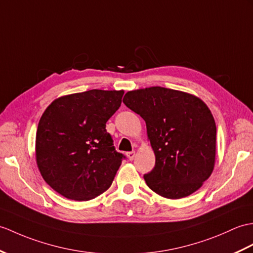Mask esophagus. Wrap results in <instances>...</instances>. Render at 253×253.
<instances>
[{"mask_svg":"<svg viewBox=\"0 0 253 253\" xmlns=\"http://www.w3.org/2000/svg\"><path fill=\"white\" fill-rule=\"evenodd\" d=\"M126 155H127V157H128V160L132 161L133 158H134V155H136V152H134V151H131V152H127Z\"/></svg>","mask_w":253,"mask_h":253,"instance_id":"esophagus-1","label":"esophagus"}]
</instances>
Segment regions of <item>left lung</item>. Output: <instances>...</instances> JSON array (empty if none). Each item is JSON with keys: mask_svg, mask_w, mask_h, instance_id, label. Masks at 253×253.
Masks as SVG:
<instances>
[{"mask_svg": "<svg viewBox=\"0 0 253 253\" xmlns=\"http://www.w3.org/2000/svg\"><path fill=\"white\" fill-rule=\"evenodd\" d=\"M127 108L145 121L155 166L144 174L158 195L179 199L196 192L213 171L216 127L203 100L165 87L128 91Z\"/></svg>", "mask_w": 253, "mask_h": 253, "instance_id": "obj_1", "label": "left lung"}]
</instances>
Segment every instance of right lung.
I'll return each instance as SVG.
<instances>
[{"label": "right lung", "mask_w": 253, "mask_h": 253, "mask_svg": "<svg viewBox=\"0 0 253 253\" xmlns=\"http://www.w3.org/2000/svg\"><path fill=\"white\" fill-rule=\"evenodd\" d=\"M124 90L91 89L54 100L39 122L37 164L60 195L89 201L107 191L125 156L115 151L105 124Z\"/></svg>", "instance_id": "obj_1"}]
</instances>
